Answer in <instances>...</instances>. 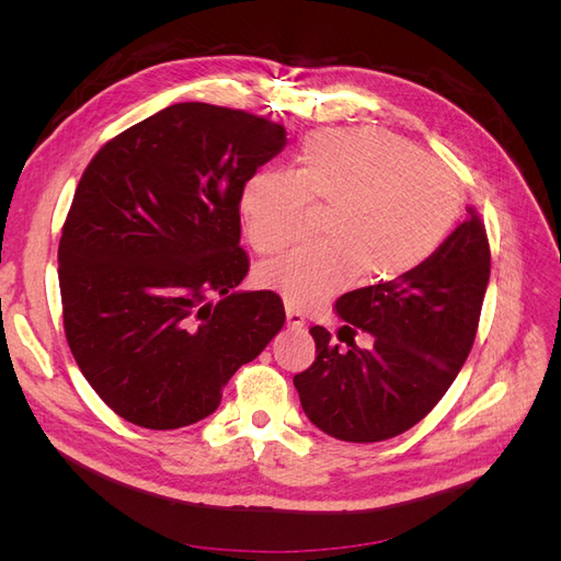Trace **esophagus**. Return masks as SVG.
I'll list each match as a JSON object with an SVG mask.
<instances>
[{
  "instance_id": "esophagus-1",
  "label": "esophagus",
  "mask_w": 561,
  "mask_h": 561,
  "mask_svg": "<svg viewBox=\"0 0 561 561\" xmlns=\"http://www.w3.org/2000/svg\"><path fill=\"white\" fill-rule=\"evenodd\" d=\"M285 316H287V325L295 328V330L307 325V320H304V316H301L297 309H293L290 304H287V307H285Z\"/></svg>"
}]
</instances>
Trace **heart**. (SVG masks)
<instances>
[{"instance_id":"heart-1","label":"heart","mask_w":561,"mask_h":561,"mask_svg":"<svg viewBox=\"0 0 561 561\" xmlns=\"http://www.w3.org/2000/svg\"><path fill=\"white\" fill-rule=\"evenodd\" d=\"M461 186L447 165L393 133L336 128L304 142L295 173L262 171L241 194L248 241L271 254L290 245L311 203L330 206L328 241L299 245L257 268L264 290L311 309L367 276L412 274L443 245L461 213Z\"/></svg>"}]
</instances>
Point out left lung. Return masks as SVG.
Masks as SVG:
<instances>
[{
	"mask_svg": "<svg viewBox=\"0 0 561 561\" xmlns=\"http://www.w3.org/2000/svg\"><path fill=\"white\" fill-rule=\"evenodd\" d=\"M489 271L484 222L468 208L466 222L412 274L339 297L348 351L316 325V360L295 377L313 426L344 443H381L416 426L468 358ZM358 329L376 336L369 350L354 346Z\"/></svg>",
	"mask_w": 561,
	"mask_h": 561,
	"instance_id": "left-lung-1",
	"label": "left lung"
}]
</instances>
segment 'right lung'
I'll use <instances>...</instances> for the list:
<instances>
[{
	"mask_svg": "<svg viewBox=\"0 0 561 561\" xmlns=\"http://www.w3.org/2000/svg\"><path fill=\"white\" fill-rule=\"evenodd\" d=\"M285 142L268 118L180 103L83 171L58 245L65 336L91 388L135 426L210 416L233 371L280 332V297L236 287L250 268L243 186Z\"/></svg>",
	"mask_w": 561,
	"mask_h": 561,
	"instance_id": "right-lung-1",
	"label": "right lung"
}]
</instances>
